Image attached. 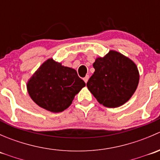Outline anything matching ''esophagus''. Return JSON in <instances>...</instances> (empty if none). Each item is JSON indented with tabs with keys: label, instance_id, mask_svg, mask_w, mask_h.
I'll use <instances>...</instances> for the list:
<instances>
[{
	"label": "esophagus",
	"instance_id": "obj_1",
	"mask_svg": "<svg viewBox=\"0 0 160 160\" xmlns=\"http://www.w3.org/2000/svg\"><path fill=\"white\" fill-rule=\"evenodd\" d=\"M88 80H89V76H88V75H87L86 77H85L84 78H83V80H84V82H85V83H87V82L88 81Z\"/></svg>",
	"mask_w": 160,
	"mask_h": 160
}]
</instances>
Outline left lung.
Wrapping results in <instances>:
<instances>
[{
  "label": "left lung",
  "instance_id": "1",
  "mask_svg": "<svg viewBox=\"0 0 160 160\" xmlns=\"http://www.w3.org/2000/svg\"><path fill=\"white\" fill-rule=\"evenodd\" d=\"M94 72L87 83L89 90L100 104L117 108L130 99L139 80L136 65L115 51L98 58L93 64Z\"/></svg>",
  "mask_w": 160,
  "mask_h": 160
}]
</instances>
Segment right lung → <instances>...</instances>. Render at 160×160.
<instances>
[{"instance_id": "add662e5", "label": "right lung", "mask_w": 160, "mask_h": 160, "mask_svg": "<svg viewBox=\"0 0 160 160\" xmlns=\"http://www.w3.org/2000/svg\"><path fill=\"white\" fill-rule=\"evenodd\" d=\"M86 86L77 71L49 59L34 73L27 84L31 98L42 108L62 112Z\"/></svg>"}]
</instances>
